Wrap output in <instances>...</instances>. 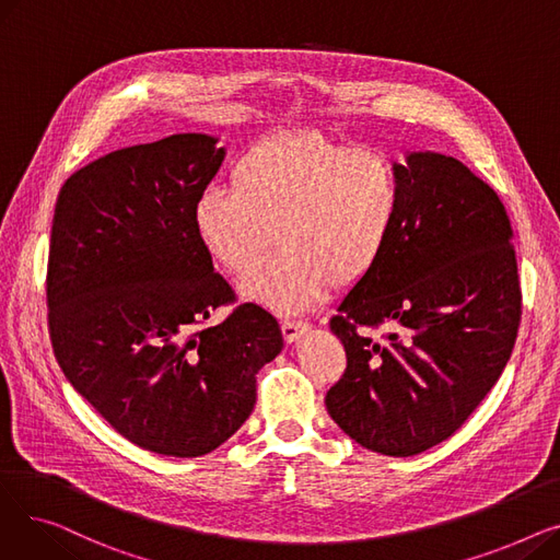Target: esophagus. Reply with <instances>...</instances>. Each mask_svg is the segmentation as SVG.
<instances>
[{"label": "esophagus", "mask_w": 560, "mask_h": 560, "mask_svg": "<svg viewBox=\"0 0 560 560\" xmlns=\"http://www.w3.org/2000/svg\"><path fill=\"white\" fill-rule=\"evenodd\" d=\"M308 331V327L304 322H281V334L285 342H298L304 334Z\"/></svg>", "instance_id": "34e87169"}]
</instances>
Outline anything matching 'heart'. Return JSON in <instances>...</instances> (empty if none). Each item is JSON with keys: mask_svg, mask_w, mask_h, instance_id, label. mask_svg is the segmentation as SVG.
Masks as SVG:
<instances>
[{"mask_svg": "<svg viewBox=\"0 0 560 560\" xmlns=\"http://www.w3.org/2000/svg\"><path fill=\"white\" fill-rule=\"evenodd\" d=\"M399 213L393 159L319 133H288L249 147L231 170V190H203L192 220L203 249L231 275L249 272L275 238L281 252L241 281V295L295 315L331 285L368 279Z\"/></svg>", "mask_w": 560, "mask_h": 560, "instance_id": "b5f03b06", "label": "heart"}]
</instances>
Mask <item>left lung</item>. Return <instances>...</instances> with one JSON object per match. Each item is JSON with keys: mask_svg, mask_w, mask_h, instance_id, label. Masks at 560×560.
Masks as SVG:
<instances>
[{"mask_svg": "<svg viewBox=\"0 0 560 560\" xmlns=\"http://www.w3.org/2000/svg\"><path fill=\"white\" fill-rule=\"evenodd\" d=\"M401 213L374 272L331 317L347 370L331 420L370 452L416 456L447 440L504 372L522 292L513 229L497 192L454 156L395 163ZM384 326L376 341L370 328Z\"/></svg>", "mask_w": 560, "mask_h": 560, "instance_id": "8db88e82", "label": "left lung"}]
</instances>
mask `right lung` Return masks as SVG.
<instances>
[{
    "instance_id": "1",
    "label": "right lung",
    "mask_w": 560,
    "mask_h": 560,
    "mask_svg": "<svg viewBox=\"0 0 560 560\" xmlns=\"http://www.w3.org/2000/svg\"><path fill=\"white\" fill-rule=\"evenodd\" d=\"M226 150L176 133L110 152L58 192L47 308L72 388L129 443L163 456L218 450L252 416L256 374L283 349L279 322L233 302L192 209Z\"/></svg>"
}]
</instances>
